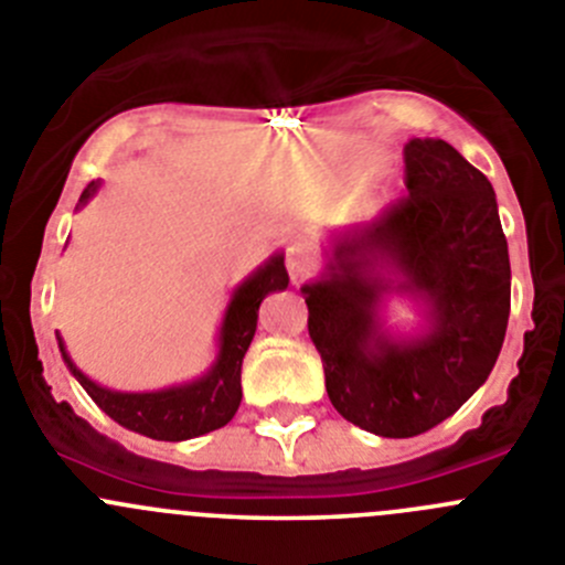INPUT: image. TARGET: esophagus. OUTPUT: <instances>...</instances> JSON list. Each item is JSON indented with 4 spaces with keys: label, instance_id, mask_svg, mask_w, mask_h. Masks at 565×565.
<instances>
[{
    "label": "esophagus",
    "instance_id": "34e87169",
    "mask_svg": "<svg viewBox=\"0 0 565 565\" xmlns=\"http://www.w3.org/2000/svg\"><path fill=\"white\" fill-rule=\"evenodd\" d=\"M284 265H287L289 278L298 284L309 276V270H312V256H309V250L300 245V242H289L287 253H284Z\"/></svg>",
    "mask_w": 565,
    "mask_h": 565
}]
</instances>
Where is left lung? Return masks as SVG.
<instances>
[{"mask_svg":"<svg viewBox=\"0 0 565 565\" xmlns=\"http://www.w3.org/2000/svg\"><path fill=\"white\" fill-rule=\"evenodd\" d=\"M409 198L371 225L326 236L300 287L326 393L379 437H415L477 393L502 351L510 256L497 192L449 141L404 147ZM416 315L388 320L394 303Z\"/></svg>","mask_w":565,"mask_h":565,"instance_id":"obj_1","label":"left lung"}]
</instances>
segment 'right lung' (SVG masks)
Returning a JSON list of instances; mask_svg holds the SVG:
<instances>
[{
  "label": "right lung",
  "mask_w": 565,
  "mask_h": 565,
  "mask_svg": "<svg viewBox=\"0 0 565 565\" xmlns=\"http://www.w3.org/2000/svg\"><path fill=\"white\" fill-rule=\"evenodd\" d=\"M99 186L103 183L92 181L83 189L77 211L99 192ZM287 287L289 276L287 267H284V250H276L265 265H258L250 276L242 278L231 289L228 307H225L217 329V354H214L211 365L200 376L181 384H170V387L141 390V393L110 390L94 382L75 365V360L66 351V342L55 331L57 348H61L68 373L81 382V387L92 395V402L116 424L152 437V440H189V437L220 429L236 415L242 402V360H245L253 334H256L258 307L267 295L281 292Z\"/></svg>",
  "instance_id": "add662e5"
}]
</instances>
